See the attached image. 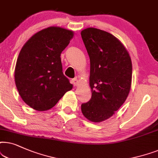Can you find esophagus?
Returning a JSON list of instances; mask_svg holds the SVG:
<instances>
[{"instance_id": "34e87169", "label": "esophagus", "mask_w": 158, "mask_h": 158, "mask_svg": "<svg viewBox=\"0 0 158 158\" xmlns=\"http://www.w3.org/2000/svg\"><path fill=\"white\" fill-rule=\"evenodd\" d=\"M72 84L73 85V86H75V87L76 86H78V85H79V81H78L77 78L72 79Z\"/></svg>"}]
</instances>
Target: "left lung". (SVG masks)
<instances>
[{"instance_id":"8db88e82","label":"left lung","mask_w":158,"mask_h":158,"mask_svg":"<svg viewBox=\"0 0 158 158\" xmlns=\"http://www.w3.org/2000/svg\"><path fill=\"white\" fill-rule=\"evenodd\" d=\"M90 60L92 98L81 104L88 120L100 122L118 110L129 95L132 65L129 54L116 37L106 31L87 28L81 32Z\"/></svg>"}]
</instances>
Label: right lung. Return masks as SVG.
<instances>
[{"mask_svg":"<svg viewBox=\"0 0 158 158\" xmlns=\"http://www.w3.org/2000/svg\"><path fill=\"white\" fill-rule=\"evenodd\" d=\"M72 31L50 27L34 35L23 46L16 61L15 83L25 103L38 111L56 106L73 85L63 73L60 54Z\"/></svg>","mask_w":158,"mask_h":158,"instance_id":"obj_1","label":"right lung"}]
</instances>
